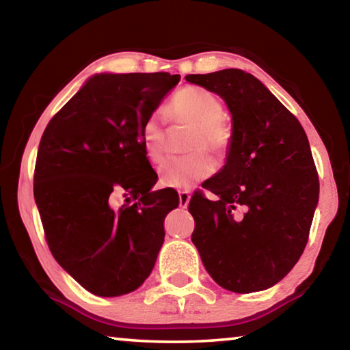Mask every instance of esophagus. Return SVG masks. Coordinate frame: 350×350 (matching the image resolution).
<instances>
[{"label": "esophagus", "mask_w": 350, "mask_h": 350, "mask_svg": "<svg viewBox=\"0 0 350 350\" xmlns=\"http://www.w3.org/2000/svg\"><path fill=\"white\" fill-rule=\"evenodd\" d=\"M188 202H189V193L185 191V189H182V191H179V205L182 208H187Z\"/></svg>", "instance_id": "obj_1"}]
</instances>
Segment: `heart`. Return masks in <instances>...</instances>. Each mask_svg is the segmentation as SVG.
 Masks as SVG:
<instances>
[{
    "instance_id": "obj_1",
    "label": "heart",
    "mask_w": 350,
    "mask_h": 350,
    "mask_svg": "<svg viewBox=\"0 0 350 350\" xmlns=\"http://www.w3.org/2000/svg\"><path fill=\"white\" fill-rule=\"evenodd\" d=\"M165 114L174 123H191L188 151L191 154L171 157L159 168L163 185L187 189L216 171V157L224 159L233 145V128L224 120L225 106L221 97L205 88L187 86L177 91L165 108ZM142 145L148 161L159 163L167 150V118L162 112H152L142 126Z\"/></svg>"
}]
</instances>
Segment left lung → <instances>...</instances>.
<instances>
[{
    "label": "left lung",
    "instance_id": "obj_1",
    "mask_svg": "<svg viewBox=\"0 0 350 350\" xmlns=\"http://www.w3.org/2000/svg\"><path fill=\"white\" fill-rule=\"evenodd\" d=\"M216 92L233 118L227 163L194 191L193 244L219 286L252 293L280 282L303 254L318 204L319 179L309 140L292 112L241 69L189 74Z\"/></svg>",
    "mask_w": 350,
    "mask_h": 350
}]
</instances>
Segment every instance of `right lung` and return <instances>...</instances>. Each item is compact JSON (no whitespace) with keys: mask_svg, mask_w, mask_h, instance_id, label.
I'll list each match as a JSON object with an SVG mask.
<instances>
[{"mask_svg":"<svg viewBox=\"0 0 350 350\" xmlns=\"http://www.w3.org/2000/svg\"><path fill=\"white\" fill-rule=\"evenodd\" d=\"M180 75L100 74L41 135L33 196L52 256L88 292L118 296L150 276L179 194L157 182L142 145L148 116ZM117 193L133 206H110Z\"/></svg>","mask_w":350,"mask_h":350,"instance_id":"1","label":"right lung"}]
</instances>
